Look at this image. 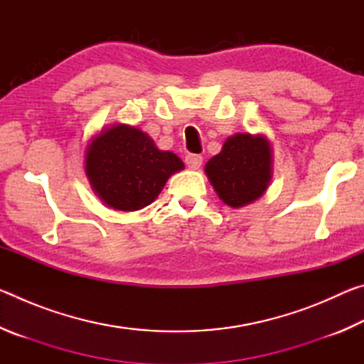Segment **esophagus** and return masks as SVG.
<instances>
[{"mask_svg":"<svg viewBox=\"0 0 364 364\" xmlns=\"http://www.w3.org/2000/svg\"><path fill=\"white\" fill-rule=\"evenodd\" d=\"M184 162H186L189 168L197 170L202 165V156H199V154H188V156L184 157Z\"/></svg>","mask_w":364,"mask_h":364,"instance_id":"1","label":"esophagus"}]
</instances>
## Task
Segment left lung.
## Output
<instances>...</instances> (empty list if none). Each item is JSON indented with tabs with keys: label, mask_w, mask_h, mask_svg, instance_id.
<instances>
[{
	"label": "left lung",
	"mask_w": 364,
	"mask_h": 364,
	"mask_svg": "<svg viewBox=\"0 0 364 364\" xmlns=\"http://www.w3.org/2000/svg\"><path fill=\"white\" fill-rule=\"evenodd\" d=\"M205 173L226 205H247L267 191L271 180L269 143L263 136L234 134L218 156L208 160Z\"/></svg>",
	"instance_id": "8db88e82"
}]
</instances>
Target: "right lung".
Returning <instances> with one entry per match:
<instances>
[{
	"label": "right lung",
	"mask_w": 364,
	"mask_h": 364,
	"mask_svg": "<svg viewBox=\"0 0 364 364\" xmlns=\"http://www.w3.org/2000/svg\"><path fill=\"white\" fill-rule=\"evenodd\" d=\"M184 168L181 159L159 151L138 128L115 125L86 151V175L104 204L123 212L152 204L168 178Z\"/></svg>",
	"instance_id": "right-lung-1"
}]
</instances>
